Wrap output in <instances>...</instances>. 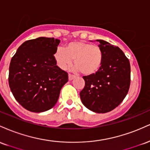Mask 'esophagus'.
I'll return each instance as SVG.
<instances>
[{"instance_id": "1", "label": "esophagus", "mask_w": 150, "mask_h": 150, "mask_svg": "<svg viewBox=\"0 0 150 150\" xmlns=\"http://www.w3.org/2000/svg\"><path fill=\"white\" fill-rule=\"evenodd\" d=\"M75 75H71V74H69V75H68V79H69V80H73V79L75 78Z\"/></svg>"}]
</instances>
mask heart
Instances as JSON below:
<instances>
[{
  "label": "heart",
  "mask_w": 150,
  "mask_h": 150,
  "mask_svg": "<svg viewBox=\"0 0 150 150\" xmlns=\"http://www.w3.org/2000/svg\"><path fill=\"white\" fill-rule=\"evenodd\" d=\"M56 64L65 70L73 62L74 71H80L84 75H92L100 69L104 60V52L99 46L82 41L70 42L65 49L58 47L54 53Z\"/></svg>",
  "instance_id": "heart-1"
}]
</instances>
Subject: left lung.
<instances>
[{"label": "left lung", "instance_id": "obj_1", "mask_svg": "<svg viewBox=\"0 0 150 150\" xmlns=\"http://www.w3.org/2000/svg\"><path fill=\"white\" fill-rule=\"evenodd\" d=\"M104 52L102 65L95 74L84 76L85 85L80 92L82 104L95 113L112 111L123 101L130 84L128 58L118 46L97 40Z\"/></svg>", "mask_w": 150, "mask_h": 150}]
</instances>
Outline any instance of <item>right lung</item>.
Listing matches in <instances>:
<instances>
[{"mask_svg":"<svg viewBox=\"0 0 150 150\" xmlns=\"http://www.w3.org/2000/svg\"><path fill=\"white\" fill-rule=\"evenodd\" d=\"M60 40L39 37L26 41L12 58L8 82L15 99L22 107L34 113L55 106L68 73L61 70L54 58Z\"/></svg>","mask_w":150,"mask_h":150,"instance_id":"obj_1","label":"right lung"}]
</instances>
